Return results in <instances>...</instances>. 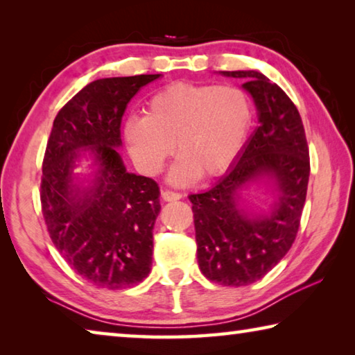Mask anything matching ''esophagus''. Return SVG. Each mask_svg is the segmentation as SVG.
I'll use <instances>...</instances> for the list:
<instances>
[{"label": "esophagus", "instance_id": "esophagus-1", "mask_svg": "<svg viewBox=\"0 0 355 355\" xmlns=\"http://www.w3.org/2000/svg\"><path fill=\"white\" fill-rule=\"evenodd\" d=\"M161 197H163V200H166V202H172V200H180L183 196L180 194V192L171 191V189H164L163 192H161Z\"/></svg>", "mask_w": 355, "mask_h": 355}]
</instances>
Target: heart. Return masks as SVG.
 Listing matches in <instances>:
<instances>
[{
	"label": "heart",
	"mask_w": 355,
	"mask_h": 355,
	"mask_svg": "<svg viewBox=\"0 0 355 355\" xmlns=\"http://www.w3.org/2000/svg\"><path fill=\"white\" fill-rule=\"evenodd\" d=\"M254 107L232 84L173 83L147 100L146 116L125 122L123 136L136 166L156 175L173 152L171 183L186 186L216 177L235 161L249 135Z\"/></svg>",
	"instance_id": "obj_1"
}]
</instances>
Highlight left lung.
Masks as SVG:
<instances>
[{"mask_svg": "<svg viewBox=\"0 0 355 355\" xmlns=\"http://www.w3.org/2000/svg\"><path fill=\"white\" fill-rule=\"evenodd\" d=\"M220 73L245 81L260 125L232 169L189 200L202 274L219 285L244 286L263 279L291 249L307 197L310 158L300 114L277 84L255 70ZM263 176L273 180L278 197L266 215H249L241 191Z\"/></svg>", "mask_w": 355, "mask_h": 355, "instance_id": "obj_1", "label": "left lung"}]
</instances>
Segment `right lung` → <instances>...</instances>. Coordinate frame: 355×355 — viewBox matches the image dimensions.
Returning a JSON list of instances; mask_svg holds the SVG:
<instances>
[{"mask_svg":"<svg viewBox=\"0 0 355 355\" xmlns=\"http://www.w3.org/2000/svg\"><path fill=\"white\" fill-rule=\"evenodd\" d=\"M161 75L103 78L83 87L53 122L42 163L40 202L50 238L83 279L98 288L135 286L152 269L159 188L127 172L117 147L128 101ZM86 151L98 173L76 185L73 167Z\"/></svg>","mask_w":355,"mask_h":355,"instance_id":"add662e5","label":"right lung"}]
</instances>
